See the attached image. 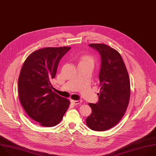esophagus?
<instances>
[{"instance_id": "obj_1", "label": "esophagus", "mask_w": 156, "mask_h": 156, "mask_svg": "<svg viewBox=\"0 0 156 156\" xmlns=\"http://www.w3.org/2000/svg\"><path fill=\"white\" fill-rule=\"evenodd\" d=\"M71 102L73 103L74 105H79L81 103V100H71Z\"/></svg>"}]
</instances>
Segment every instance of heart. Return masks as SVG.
<instances>
[{
	"label": "heart",
	"mask_w": 156,
	"mask_h": 156,
	"mask_svg": "<svg viewBox=\"0 0 156 156\" xmlns=\"http://www.w3.org/2000/svg\"><path fill=\"white\" fill-rule=\"evenodd\" d=\"M80 62L89 63V64H91L92 65H93L94 62V58L90 56H84L82 58Z\"/></svg>",
	"instance_id": "obj_1"
}]
</instances>
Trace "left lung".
I'll return each instance as SVG.
<instances>
[{
    "label": "left lung",
    "mask_w": 156,
    "mask_h": 156,
    "mask_svg": "<svg viewBox=\"0 0 156 156\" xmlns=\"http://www.w3.org/2000/svg\"><path fill=\"white\" fill-rule=\"evenodd\" d=\"M89 46L100 55L98 78L101 88L98 102L89 103L92 113L86 122L93 130L104 131L116 126L126 112L130 95V80L118 51L105 44L92 43Z\"/></svg>",
    "instance_id": "8db88e82"
}]
</instances>
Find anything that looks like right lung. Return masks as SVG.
<instances>
[{
	"label": "right lung",
	"mask_w": 156,
	"mask_h": 156,
	"mask_svg": "<svg viewBox=\"0 0 156 156\" xmlns=\"http://www.w3.org/2000/svg\"><path fill=\"white\" fill-rule=\"evenodd\" d=\"M70 47H48L31 53L18 78V95L28 116L41 126L53 127L63 118L70 101L52 90L61 59Z\"/></svg>",
	"instance_id": "right-lung-1"
}]
</instances>
